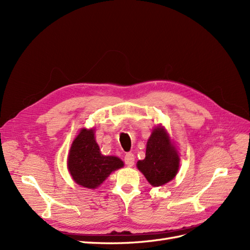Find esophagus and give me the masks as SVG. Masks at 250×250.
Here are the masks:
<instances>
[{
  "label": "esophagus",
  "mask_w": 250,
  "mask_h": 250,
  "mask_svg": "<svg viewBox=\"0 0 250 250\" xmlns=\"http://www.w3.org/2000/svg\"><path fill=\"white\" fill-rule=\"evenodd\" d=\"M124 162L128 167H132L134 165V155L132 153H126L124 156Z\"/></svg>",
  "instance_id": "34e87169"
}]
</instances>
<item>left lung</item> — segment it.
<instances>
[{
    "label": "left lung",
    "instance_id": "8db88e82",
    "mask_svg": "<svg viewBox=\"0 0 250 250\" xmlns=\"http://www.w3.org/2000/svg\"><path fill=\"white\" fill-rule=\"evenodd\" d=\"M178 151L162 126L155 127L147 142L146 156L137 163L138 169L153 187L164 186L176 176L179 168Z\"/></svg>",
    "mask_w": 250,
    "mask_h": 250
}]
</instances>
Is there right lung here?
I'll use <instances>...</instances> for the list:
<instances>
[{
    "instance_id": "1",
    "label": "right lung",
    "mask_w": 250,
    "mask_h": 250,
    "mask_svg": "<svg viewBox=\"0 0 250 250\" xmlns=\"http://www.w3.org/2000/svg\"><path fill=\"white\" fill-rule=\"evenodd\" d=\"M123 166L119 157L101 154L93 128H82L73 141L67 156V169L74 181L87 188H97L111 172Z\"/></svg>"
}]
</instances>
